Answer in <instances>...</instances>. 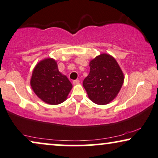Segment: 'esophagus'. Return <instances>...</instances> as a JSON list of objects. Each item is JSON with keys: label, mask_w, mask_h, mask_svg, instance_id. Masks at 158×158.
<instances>
[{"label": "esophagus", "mask_w": 158, "mask_h": 158, "mask_svg": "<svg viewBox=\"0 0 158 158\" xmlns=\"http://www.w3.org/2000/svg\"><path fill=\"white\" fill-rule=\"evenodd\" d=\"M79 82H80V81H79V80H74V81H73V85H79Z\"/></svg>", "instance_id": "34e87169"}]
</instances>
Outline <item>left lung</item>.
Returning <instances> with one entry per match:
<instances>
[{"instance_id": "8db88e82", "label": "left lung", "mask_w": 158, "mask_h": 158, "mask_svg": "<svg viewBox=\"0 0 158 158\" xmlns=\"http://www.w3.org/2000/svg\"><path fill=\"white\" fill-rule=\"evenodd\" d=\"M89 73L83 87L89 99L98 105L108 104L118 95L124 82V74L115 58L103 53L89 62Z\"/></svg>"}]
</instances>
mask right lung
Instances as JSON below:
<instances>
[{"instance_id":"1","label":"right lung","mask_w":158,"mask_h":158,"mask_svg":"<svg viewBox=\"0 0 158 158\" xmlns=\"http://www.w3.org/2000/svg\"><path fill=\"white\" fill-rule=\"evenodd\" d=\"M30 84L35 95L50 105L64 102L72 89L69 79L60 72L57 62L51 57L44 59L35 65Z\"/></svg>"}]
</instances>
